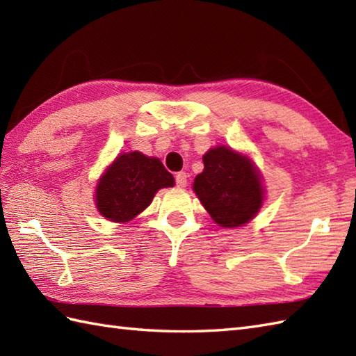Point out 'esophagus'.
<instances>
[{
  "label": "esophagus",
  "instance_id": "1",
  "mask_svg": "<svg viewBox=\"0 0 356 356\" xmlns=\"http://www.w3.org/2000/svg\"><path fill=\"white\" fill-rule=\"evenodd\" d=\"M186 172H184V171H180V172H177L176 174V184H177V186H180V188H184V186H186Z\"/></svg>",
  "mask_w": 356,
  "mask_h": 356
}]
</instances>
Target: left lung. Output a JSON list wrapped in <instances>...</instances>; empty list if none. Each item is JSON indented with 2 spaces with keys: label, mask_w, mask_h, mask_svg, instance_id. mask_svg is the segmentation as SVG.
<instances>
[{
  "label": "left lung",
  "mask_w": 356,
  "mask_h": 356,
  "mask_svg": "<svg viewBox=\"0 0 356 356\" xmlns=\"http://www.w3.org/2000/svg\"><path fill=\"white\" fill-rule=\"evenodd\" d=\"M203 165L193 188L213 220L223 228L251 220L263 203L261 180L251 161L231 148L217 147L203 156Z\"/></svg>",
  "instance_id": "1"
}]
</instances>
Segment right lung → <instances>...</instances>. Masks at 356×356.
<instances>
[{
	"mask_svg": "<svg viewBox=\"0 0 356 356\" xmlns=\"http://www.w3.org/2000/svg\"><path fill=\"white\" fill-rule=\"evenodd\" d=\"M174 185L163 163L139 151L116 157L96 186L99 213L113 222H128L142 213L161 188Z\"/></svg>",
	"mask_w": 356,
	"mask_h": 356,
	"instance_id": "obj_1",
	"label": "right lung"
}]
</instances>
